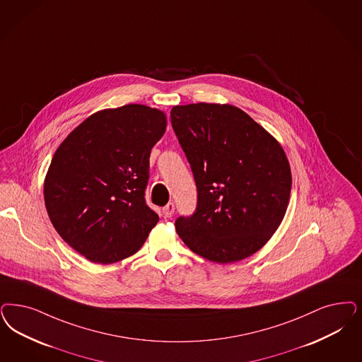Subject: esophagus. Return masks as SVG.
I'll return each instance as SVG.
<instances>
[{
	"label": "esophagus",
	"mask_w": 362,
	"mask_h": 362,
	"mask_svg": "<svg viewBox=\"0 0 362 362\" xmlns=\"http://www.w3.org/2000/svg\"><path fill=\"white\" fill-rule=\"evenodd\" d=\"M174 203H168L165 207H163V216H164V218H171V216L174 215Z\"/></svg>",
	"instance_id": "esophagus-1"
}]
</instances>
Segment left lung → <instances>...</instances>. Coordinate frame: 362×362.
Listing matches in <instances>:
<instances>
[{"mask_svg":"<svg viewBox=\"0 0 362 362\" xmlns=\"http://www.w3.org/2000/svg\"><path fill=\"white\" fill-rule=\"evenodd\" d=\"M171 123L198 188L197 211L176 219L177 235L211 262L255 254L288 206L291 170L282 146L230 104L175 105Z\"/></svg>","mask_w":362,"mask_h":362,"instance_id":"left-lung-1","label":"left lung"}]
</instances>
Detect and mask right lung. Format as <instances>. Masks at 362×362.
I'll use <instances>...</instances> for the list:
<instances>
[{"mask_svg": "<svg viewBox=\"0 0 362 362\" xmlns=\"http://www.w3.org/2000/svg\"><path fill=\"white\" fill-rule=\"evenodd\" d=\"M165 113L127 104L92 113L64 139L44 180L60 237L88 261L120 262L137 252L159 216L146 204L152 147Z\"/></svg>", "mask_w": 362, "mask_h": 362, "instance_id": "add662e5", "label": "right lung"}]
</instances>
